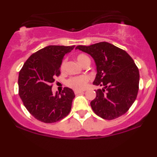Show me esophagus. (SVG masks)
I'll return each mask as SVG.
<instances>
[{"instance_id": "obj_1", "label": "esophagus", "mask_w": 157, "mask_h": 157, "mask_svg": "<svg viewBox=\"0 0 157 157\" xmlns=\"http://www.w3.org/2000/svg\"><path fill=\"white\" fill-rule=\"evenodd\" d=\"M84 91H74V94H81V93H83Z\"/></svg>"}]
</instances>
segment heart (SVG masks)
I'll return each mask as SVG.
<instances>
[{"instance_id": "heart-1", "label": "heart", "mask_w": 157, "mask_h": 157, "mask_svg": "<svg viewBox=\"0 0 157 157\" xmlns=\"http://www.w3.org/2000/svg\"><path fill=\"white\" fill-rule=\"evenodd\" d=\"M76 59L77 61H78V63L83 66H84L87 62H90L89 58L86 55L83 54V53H80V54L77 55L76 56ZM65 61H63L61 62V66H60V69H61V71H63L64 68H65ZM89 80V78L87 76L72 77V78H71L68 80L67 85L73 89L76 90V91H79V90H83L85 89Z\"/></svg>"}]
</instances>
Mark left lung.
Here are the masks:
<instances>
[{
  "label": "left lung",
  "instance_id": "1",
  "mask_svg": "<svg viewBox=\"0 0 157 157\" xmlns=\"http://www.w3.org/2000/svg\"><path fill=\"white\" fill-rule=\"evenodd\" d=\"M76 49L94 59L97 74L93 83L104 86L96 91V98L91 101L94 113L102 119L112 120L127 112L139 91V68L132 58L108 42L78 46Z\"/></svg>",
  "mask_w": 157,
  "mask_h": 157
}]
</instances>
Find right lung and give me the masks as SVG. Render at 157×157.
<instances>
[{"label": "right lung", "instance_id": "obj_1", "mask_svg": "<svg viewBox=\"0 0 157 157\" xmlns=\"http://www.w3.org/2000/svg\"><path fill=\"white\" fill-rule=\"evenodd\" d=\"M75 46H48L30 56L19 71L18 94L34 118L44 123L61 121L70 113L75 94L65 87L52 93V83L59 76L64 56Z\"/></svg>", "mask_w": 157, "mask_h": 157}]
</instances>
